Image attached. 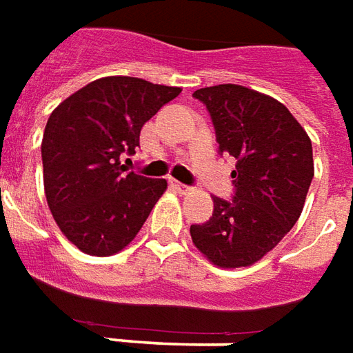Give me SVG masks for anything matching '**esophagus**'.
Segmentation results:
<instances>
[{"instance_id": "1", "label": "esophagus", "mask_w": 353, "mask_h": 353, "mask_svg": "<svg viewBox=\"0 0 353 353\" xmlns=\"http://www.w3.org/2000/svg\"><path fill=\"white\" fill-rule=\"evenodd\" d=\"M172 188L176 190L179 194H188L190 192V186H186V184H182V182H176V181H172Z\"/></svg>"}]
</instances>
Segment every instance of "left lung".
Instances as JSON below:
<instances>
[{
  "label": "left lung",
  "instance_id": "obj_1",
  "mask_svg": "<svg viewBox=\"0 0 353 353\" xmlns=\"http://www.w3.org/2000/svg\"><path fill=\"white\" fill-rule=\"evenodd\" d=\"M216 131L219 150L236 157L232 201L212 197V216L190 236L219 268H245L264 259L296 224L314 179L308 132L285 104L243 85L197 89Z\"/></svg>",
  "mask_w": 353,
  "mask_h": 353
}]
</instances>
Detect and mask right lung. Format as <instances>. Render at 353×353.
Segmentation results:
<instances>
[{
	"mask_svg": "<svg viewBox=\"0 0 353 353\" xmlns=\"http://www.w3.org/2000/svg\"><path fill=\"white\" fill-rule=\"evenodd\" d=\"M181 91L108 76L52 110L41 141L45 197L57 226L79 251L92 256L123 251L165 194V179L125 172L119 156L134 154L144 123Z\"/></svg>",
	"mask_w": 353,
	"mask_h": 353,
	"instance_id": "right-lung-1",
	"label": "right lung"
}]
</instances>
